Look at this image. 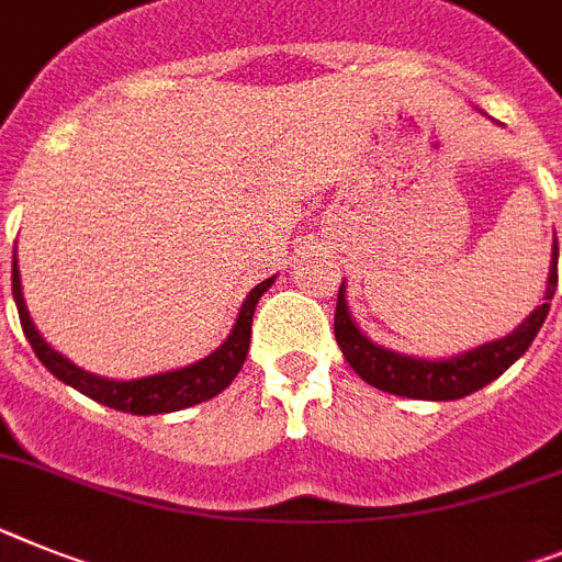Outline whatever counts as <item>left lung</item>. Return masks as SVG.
Returning <instances> with one entry per match:
<instances>
[{
    "mask_svg": "<svg viewBox=\"0 0 562 562\" xmlns=\"http://www.w3.org/2000/svg\"><path fill=\"white\" fill-rule=\"evenodd\" d=\"M558 290V235L551 241L549 281H546L543 304L537 306L520 327L512 329L503 338L486 340L481 347L467 349L449 358H418L386 349L361 333L352 321L347 304V281L338 290V306H335V340L349 367L375 390L390 395L415 397V401H458L472 392L483 390L486 383L501 378L512 363L531 347L535 335L543 327L549 304Z\"/></svg>",
    "mask_w": 562,
    "mask_h": 562,
    "instance_id": "8db88e82",
    "label": "left lung"
}]
</instances>
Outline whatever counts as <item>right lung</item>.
<instances>
[{
    "instance_id": "1",
    "label": "right lung",
    "mask_w": 562,
    "mask_h": 562,
    "mask_svg": "<svg viewBox=\"0 0 562 562\" xmlns=\"http://www.w3.org/2000/svg\"><path fill=\"white\" fill-rule=\"evenodd\" d=\"M13 301H16L19 321H22V333H25L27 344L33 347L36 358L47 367V372L59 378L61 383L74 386L81 395L93 397L95 404H104L110 409L131 412V415H165V412H179L187 406H195L201 401H210L218 392H224L233 383V378L241 372L244 361L249 352V329H252V315H256V304L263 292L270 290L276 276L261 281L258 286L249 290L244 299L238 318L233 324V333L227 335L222 347L210 352L207 358H201L195 363H187L179 369H167V372H156V375L131 378V381H116V378L93 375L88 369L76 367L70 358L47 344L40 335L36 324H33L31 313H27L25 295H22V278H19V261L13 252Z\"/></svg>"
}]
</instances>
